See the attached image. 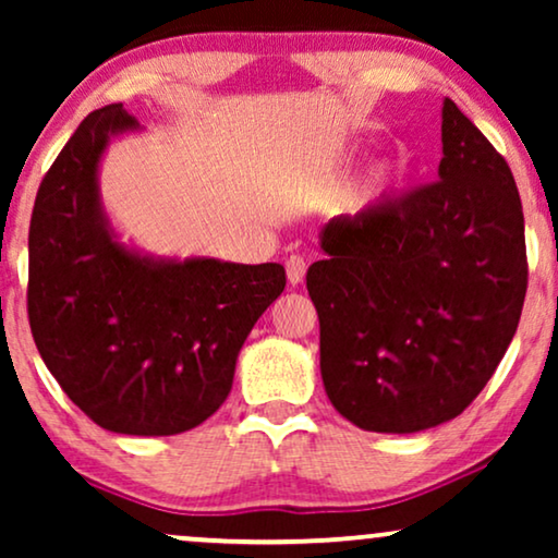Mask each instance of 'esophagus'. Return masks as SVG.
<instances>
[{
  "instance_id": "obj_1",
  "label": "esophagus",
  "mask_w": 558,
  "mask_h": 558,
  "mask_svg": "<svg viewBox=\"0 0 558 558\" xmlns=\"http://www.w3.org/2000/svg\"><path fill=\"white\" fill-rule=\"evenodd\" d=\"M287 279H289V284H300V281L304 279V271H307V262H304L302 256H296V254H292L287 258Z\"/></svg>"
}]
</instances>
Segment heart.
Masks as SVG:
<instances>
[{
    "instance_id": "heart-1",
    "label": "heart",
    "mask_w": 558,
    "mask_h": 558,
    "mask_svg": "<svg viewBox=\"0 0 558 558\" xmlns=\"http://www.w3.org/2000/svg\"><path fill=\"white\" fill-rule=\"evenodd\" d=\"M399 174H401V165H386L384 170H378L376 174H373V182H371L373 197L384 195L386 190L391 187L396 180H399Z\"/></svg>"
}]
</instances>
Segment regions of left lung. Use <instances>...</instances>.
Masks as SVG:
<instances>
[{
    "mask_svg": "<svg viewBox=\"0 0 558 558\" xmlns=\"http://www.w3.org/2000/svg\"><path fill=\"white\" fill-rule=\"evenodd\" d=\"M307 271L319 371L365 432L411 434L460 416L521 319L529 262L513 172L445 98L439 180L323 228Z\"/></svg>",
    "mask_w": 558,
    "mask_h": 558,
    "instance_id": "8db88e82",
    "label": "left lung"
}]
</instances>
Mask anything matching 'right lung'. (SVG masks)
Masks as SVG:
<instances>
[{
	"instance_id": "add662e5",
	"label": "right lung",
	"mask_w": 558,
	"mask_h": 558,
	"mask_svg": "<svg viewBox=\"0 0 558 558\" xmlns=\"http://www.w3.org/2000/svg\"><path fill=\"white\" fill-rule=\"evenodd\" d=\"M136 129L121 104L88 113L37 190L29 220L27 317L45 365L104 429L170 437L231 393L235 357L284 292L281 264L162 262L113 239L98 162Z\"/></svg>"
}]
</instances>
